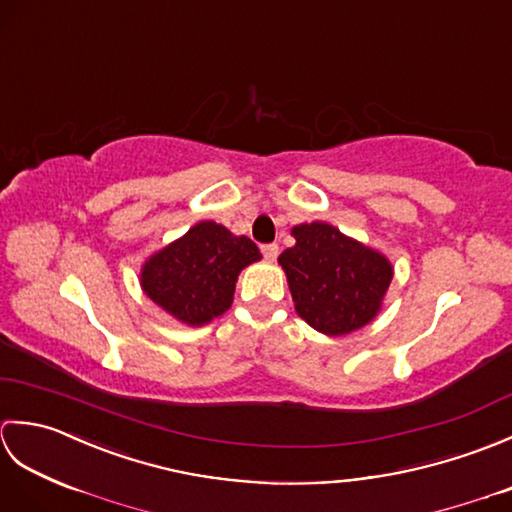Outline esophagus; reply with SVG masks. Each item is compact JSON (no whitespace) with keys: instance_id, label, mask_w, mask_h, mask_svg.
Instances as JSON below:
<instances>
[{"instance_id":"1","label":"esophagus","mask_w":512,"mask_h":512,"mask_svg":"<svg viewBox=\"0 0 512 512\" xmlns=\"http://www.w3.org/2000/svg\"><path fill=\"white\" fill-rule=\"evenodd\" d=\"M262 253H264V257L268 259V262H275L277 255H279V246L277 244H264L262 246Z\"/></svg>"}]
</instances>
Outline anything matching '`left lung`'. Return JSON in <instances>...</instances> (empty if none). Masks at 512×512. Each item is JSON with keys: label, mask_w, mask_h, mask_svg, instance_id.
Wrapping results in <instances>:
<instances>
[{"label": "left lung", "mask_w": 512, "mask_h": 512, "mask_svg": "<svg viewBox=\"0 0 512 512\" xmlns=\"http://www.w3.org/2000/svg\"><path fill=\"white\" fill-rule=\"evenodd\" d=\"M290 233L297 244L279 255V266L299 317L325 336L372 323L394 279L389 259L328 222L299 224Z\"/></svg>", "instance_id": "1"}]
</instances>
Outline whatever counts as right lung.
I'll list each match as a JSON object with an SVG mask.
<instances>
[{"label": "right lung", "instance_id": "1", "mask_svg": "<svg viewBox=\"0 0 512 512\" xmlns=\"http://www.w3.org/2000/svg\"><path fill=\"white\" fill-rule=\"evenodd\" d=\"M259 259L246 235L204 220L145 259L140 288L169 317L200 328L231 308L239 273Z\"/></svg>", "mask_w": 512, "mask_h": 512}]
</instances>
